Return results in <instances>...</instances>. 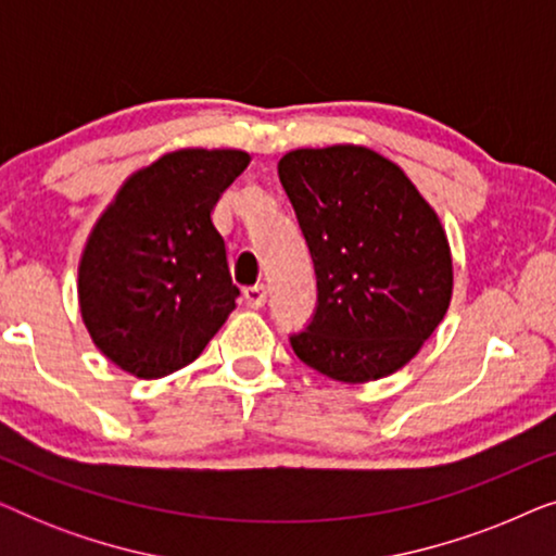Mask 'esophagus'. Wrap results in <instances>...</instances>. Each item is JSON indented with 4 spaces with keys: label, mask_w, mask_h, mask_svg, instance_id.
I'll return each instance as SVG.
<instances>
[{
    "label": "esophagus",
    "mask_w": 556,
    "mask_h": 556,
    "mask_svg": "<svg viewBox=\"0 0 556 556\" xmlns=\"http://www.w3.org/2000/svg\"><path fill=\"white\" fill-rule=\"evenodd\" d=\"M265 299H268V288H265V286L245 288V301H248L250 308H263Z\"/></svg>",
    "instance_id": "esophagus-1"
}]
</instances>
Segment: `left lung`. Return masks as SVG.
Returning <instances> with one entry per match:
<instances>
[{"label":"left lung","instance_id":"left-lung-1","mask_svg":"<svg viewBox=\"0 0 556 556\" xmlns=\"http://www.w3.org/2000/svg\"><path fill=\"white\" fill-rule=\"evenodd\" d=\"M316 270V311L295 356L339 382L392 375L420 352L453 295L435 210L405 172L364 147L295 149L278 162Z\"/></svg>","mask_w":556,"mask_h":556}]
</instances>
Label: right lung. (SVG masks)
Instances as JSON below:
<instances>
[{"label": "right lung", "instance_id": "obj_1", "mask_svg": "<svg viewBox=\"0 0 556 556\" xmlns=\"http://www.w3.org/2000/svg\"><path fill=\"white\" fill-rule=\"evenodd\" d=\"M235 149H181L131 174L98 219L78 268L93 344L128 375L156 379L194 362L235 308L219 194L245 172Z\"/></svg>", "mask_w": 556, "mask_h": 556}]
</instances>
